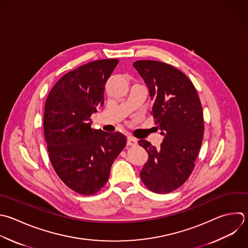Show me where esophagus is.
<instances>
[{"label": "esophagus", "instance_id": "obj_1", "mask_svg": "<svg viewBox=\"0 0 248 248\" xmlns=\"http://www.w3.org/2000/svg\"><path fill=\"white\" fill-rule=\"evenodd\" d=\"M137 142H138V140L136 139H134L132 137H128V139H127V145L134 146V145L137 144Z\"/></svg>", "mask_w": 248, "mask_h": 248}]
</instances>
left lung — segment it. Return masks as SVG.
Wrapping results in <instances>:
<instances>
[{
  "mask_svg": "<svg viewBox=\"0 0 248 248\" xmlns=\"http://www.w3.org/2000/svg\"><path fill=\"white\" fill-rule=\"evenodd\" d=\"M133 66L148 88L151 113L164 137L159 148L147 140L139 141L148 154L140 175L152 192L170 193L194 169L203 136L201 101L192 81L172 66L152 60H140Z\"/></svg>",
  "mask_w": 248,
  "mask_h": 248,
  "instance_id": "8db88e82",
  "label": "left lung"
}]
</instances>
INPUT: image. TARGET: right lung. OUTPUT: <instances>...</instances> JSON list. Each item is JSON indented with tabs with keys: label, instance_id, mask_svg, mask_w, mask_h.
I'll return each instance as SVG.
<instances>
[{
	"label": "right lung",
	"instance_id": "obj_1",
	"mask_svg": "<svg viewBox=\"0 0 248 248\" xmlns=\"http://www.w3.org/2000/svg\"><path fill=\"white\" fill-rule=\"evenodd\" d=\"M118 62L97 60L66 74L46 102L44 130L50 162L61 180L81 195L105 186L126 145L124 135L92 129L90 119L104 105L105 84Z\"/></svg>",
	"mask_w": 248,
	"mask_h": 248
}]
</instances>
